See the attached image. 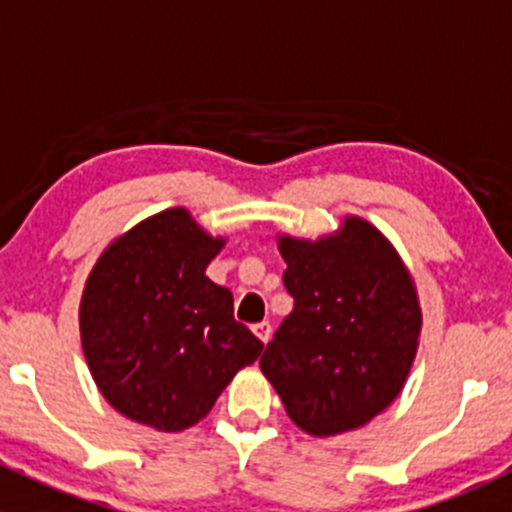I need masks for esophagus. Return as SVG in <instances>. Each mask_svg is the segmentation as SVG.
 Masks as SVG:
<instances>
[{"label":"esophagus","mask_w":512,"mask_h":512,"mask_svg":"<svg viewBox=\"0 0 512 512\" xmlns=\"http://www.w3.org/2000/svg\"><path fill=\"white\" fill-rule=\"evenodd\" d=\"M252 332H255V337L260 339L262 344L270 342V337H272V327H270V322H260V324H255V327H252Z\"/></svg>","instance_id":"34e87169"}]
</instances>
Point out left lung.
<instances>
[{
	"instance_id": "1",
	"label": "left lung",
	"mask_w": 512,
	"mask_h": 512,
	"mask_svg": "<svg viewBox=\"0 0 512 512\" xmlns=\"http://www.w3.org/2000/svg\"><path fill=\"white\" fill-rule=\"evenodd\" d=\"M292 314L260 359L287 416L312 436L354 431L394 404L416 359L421 307L389 240L347 215L319 240L277 237Z\"/></svg>"
}]
</instances>
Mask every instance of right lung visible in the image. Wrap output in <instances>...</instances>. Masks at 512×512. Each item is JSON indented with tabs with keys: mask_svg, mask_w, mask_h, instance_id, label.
<instances>
[{
	"mask_svg": "<svg viewBox=\"0 0 512 512\" xmlns=\"http://www.w3.org/2000/svg\"><path fill=\"white\" fill-rule=\"evenodd\" d=\"M223 247L168 208L101 252L81 294V347L118 414L168 433L195 426L265 349L232 317L230 289L205 275Z\"/></svg>",
	"mask_w": 512,
	"mask_h": 512,
	"instance_id": "1",
	"label": "right lung"
}]
</instances>
